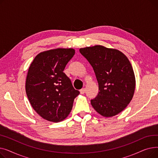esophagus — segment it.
<instances>
[{
    "instance_id": "1",
    "label": "esophagus",
    "mask_w": 158,
    "mask_h": 158,
    "mask_svg": "<svg viewBox=\"0 0 158 158\" xmlns=\"http://www.w3.org/2000/svg\"><path fill=\"white\" fill-rule=\"evenodd\" d=\"M85 91H86L85 88H82V89H81L80 90V93H81V94H84L85 93Z\"/></svg>"
}]
</instances>
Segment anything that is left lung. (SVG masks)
I'll use <instances>...</instances> for the list:
<instances>
[{"label": "left lung", "instance_id": "obj_1", "mask_svg": "<svg viewBox=\"0 0 158 158\" xmlns=\"http://www.w3.org/2000/svg\"><path fill=\"white\" fill-rule=\"evenodd\" d=\"M94 69L98 93L91 100L94 110L104 117L122 112L133 97L136 79L127 57L115 48L97 45L79 49Z\"/></svg>", "mask_w": 158, "mask_h": 158}]
</instances>
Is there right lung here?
Segmentation results:
<instances>
[{"label": "right lung", "instance_id": "obj_1", "mask_svg": "<svg viewBox=\"0 0 158 158\" xmlns=\"http://www.w3.org/2000/svg\"><path fill=\"white\" fill-rule=\"evenodd\" d=\"M75 52L72 48L48 50L39 53L29 66L27 96L34 110L49 122H59L67 117L79 94L63 72Z\"/></svg>", "mask_w": 158, "mask_h": 158}]
</instances>
